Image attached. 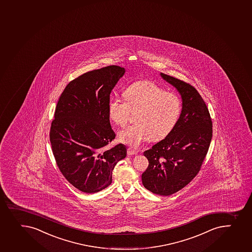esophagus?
Returning a JSON list of instances; mask_svg holds the SVG:
<instances>
[{
	"label": "esophagus",
	"mask_w": 252,
	"mask_h": 252,
	"mask_svg": "<svg viewBox=\"0 0 252 252\" xmlns=\"http://www.w3.org/2000/svg\"><path fill=\"white\" fill-rule=\"evenodd\" d=\"M136 151H133V150H131V149H128L127 150V155L128 156H135V155H136Z\"/></svg>",
	"instance_id": "obj_1"
}]
</instances>
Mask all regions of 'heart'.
I'll use <instances>...</instances> for the list:
<instances>
[{
  "label": "heart",
  "mask_w": 252,
  "mask_h": 252,
  "mask_svg": "<svg viewBox=\"0 0 252 252\" xmlns=\"http://www.w3.org/2000/svg\"><path fill=\"white\" fill-rule=\"evenodd\" d=\"M125 100L112 98L108 115L115 124L124 127L130 112L136 123L120 131L118 139L131 148L140 147L150 139L162 140L174 130L181 114L182 101L174 92L165 91L153 81L132 83L123 93Z\"/></svg>",
  "instance_id": "1"
}]
</instances>
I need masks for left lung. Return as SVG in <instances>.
<instances>
[{"instance_id":"1","label":"left lung","mask_w":252,"mask_h":252,"mask_svg":"<svg viewBox=\"0 0 252 252\" xmlns=\"http://www.w3.org/2000/svg\"><path fill=\"white\" fill-rule=\"evenodd\" d=\"M160 75L181 94L183 107L172 132L144 152L149 165L141 179L146 189L169 196L189 185L200 171L213 137V122L194 87L172 76Z\"/></svg>"}]
</instances>
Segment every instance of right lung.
I'll return each instance as SVG.
<instances>
[{
	"mask_svg": "<svg viewBox=\"0 0 252 252\" xmlns=\"http://www.w3.org/2000/svg\"><path fill=\"white\" fill-rule=\"evenodd\" d=\"M124 73L117 65L83 73L66 86L55 108L50 132L55 161L65 179L86 193L108 187L115 165L126 156L122 144L107 147L116 137L110 94Z\"/></svg>",
	"mask_w": 252,
	"mask_h": 252,
	"instance_id": "1",
	"label": "right lung"
}]
</instances>
